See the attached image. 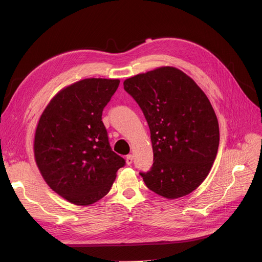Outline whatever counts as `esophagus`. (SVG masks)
<instances>
[{
  "label": "esophagus",
  "mask_w": 262,
  "mask_h": 262,
  "mask_svg": "<svg viewBox=\"0 0 262 262\" xmlns=\"http://www.w3.org/2000/svg\"><path fill=\"white\" fill-rule=\"evenodd\" d=\"M125 159H126V164H128V166L133 163V156L132 155H127Z\"/></svg>",
  "instance_id": "1"
}]
</instances>
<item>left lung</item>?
I'll return each mask as SVG.
<instances>
[{"label":"left lung","mask_w":262,"mask_h":262,"mask_svg":"<svg viewBox=\"0 0 262 262\" xmlns=\"http://www.w3.org/2000/svg\"><path fill=\"white\" fill-rule=\"evenodd\" d=\"M147 121L154 163L140 173L146 187L174 200L194 191L210 172L220 132L214 110L180 69L160 67L123 82Z\"/></svg>","instance_id":"left-lung-1"}]
</instances>
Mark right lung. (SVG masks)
Here are the masks:
<instances>
[{"mask_svg":"<svg viewBox=\"0 0 262 262\" xmlns=\"http://www.w3.org/2000/svg\"><path fill=\"white\" fill-rule=\"evenodd\" d=\"M120 79L85 78L61 89L38 121L34 155L49 187L68 202L88 206L105 196L125 164L108 142L103 109Z\"/></svg>","mask_w":262,"mask_h":262,"instance_id":"1","label":"right lung"}]
</instances>
